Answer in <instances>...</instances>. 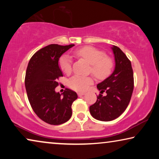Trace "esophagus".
Here are the masks:
<instances>
[{"label":"esophagus","mask_w":159,"mask_h":159,"mask_svg":"<svg viewBox=\"0 0 159 159\" xmlns=\"http://www.w3.org/2000/svg\"><path fill=\"white\" fill-rule=\"evenodd\" d=\"M77 94H78V96L81 97V96H82V95H84V94H85V93H78Z\"/></svg>","instance_id":"34e87169"}]
</instances>
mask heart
Listing matches in <instances>:
<instances>
[{
	"label": "heart",
	"instance_id": "obj_1",
	"mask_svg": "<svg viewBox=\"0 0 159 159\" xmlns=\"http://www.w3.org/2000/svg\"><path fill=\"white\" fill-rule=\"evenodd\" d=\"M74 54L91 65L93 75L98 79H105L111 73L114 61L103 51L91 46H85L76 50ZM60 67L65 74L71 71V59L69 55L62 56L60 59ZM93 80L90 77L74 76L69 80V86L77 91H85L92 84Z\"/></svg>",
	"mask_w": 159,
	"mask_h": 159
}]
</instances>
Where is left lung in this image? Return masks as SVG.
<instances>
[{
  "instance_id": "obj_1",
  "label": "left lung",
  "mask_w": 159,
  "mask_h": 159,
  "mask_svg": "<svg viewBox=\"0 0 159 159\" xmlns=\"http://www.w3.org/2000/svg\"><path fill=\"white\" fill-rule=\"evenodd\" d=\"M114 56V70L109 77L97 84L101 93L97 101L90 106L93 118L109 121L118 118L129 105L134 89L133 71L130 61L122 51L115 45L111 47Z\"/></svg>"
}]
</instances>
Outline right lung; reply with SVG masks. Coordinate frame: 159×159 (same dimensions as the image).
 I'll list each match as a JSON object with an SVG mask.
<instances>
[{
  "label": "right lung",
  "instance_id": "1",
  "mask_svg": "<svg viewBox=\"0 0 159 159\" xmlns=\"http://www.w3.org/2000/svg\"><path fill=\"white\" fill-rule=\"evenodd\" d=\"M51 44L32 56L25 75V88L30 105L39 118L50 125H58L71 118V105L77 98L75 91L66 89L56 93L57 80L63 77L58 61L63 53L74 46Z\"/></svg>",
  "mask_w": 159,
  "mask_h": 159
}]
</instances>
